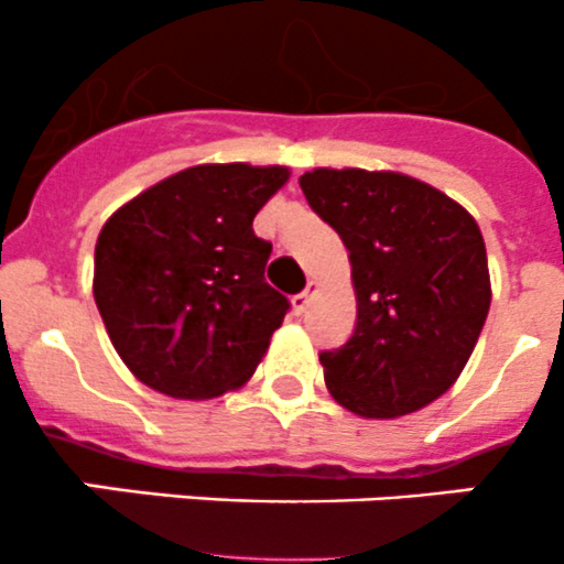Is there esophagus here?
Segmentation results:
<instances>
[{"instance_id":"34e87169","label":"esophagus","mask_w":564,"mask_h":564,"mask_svg":"<svg viewBox=\"0 0 564 564\" xmlns=\"http://www.w3.org/2000/svg\"><path fill=\"white\" fill-rule=\"evenodd\" d=\"M316 283L311 281L308 286H305V292H300V294H294L292 297V308H294V314H305V311H308V305H311V300H314V294H316Z\"/></svg>"}]
</instances>
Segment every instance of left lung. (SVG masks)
<instances>
[{"label":"left lung","mask_w":564,"mask_h":564,"mask_svg":"<svg viewBox=\"0 0 564 564\" xmlns=\"http://www.w3.org/2000/svg\"><path fill=\"white\" fill-rule=\"evenodd\" d=\"M300 187L349 250L357 297L351 338L318 355L329 395L371 420L429 406L456 384L491 305L480 226L398 172L314 169Z\"/></svg>","instance_id":"left-lung-1"}]
</instances>
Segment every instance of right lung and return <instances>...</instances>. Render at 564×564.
Masks as SVG:
<instances>
[{
	"label": "right lung",
	"mask_w": 564,
	"mask_h": 564,
	"mask_svg": "<svg viewBox=\"0 0 564 564\" xmlns=\"http://www.w3.org/2000/svg\"><path fill=\"white\" fill-rule=\"evenodd\" d=\"M286 166L204 163L117 209L95 246V303L139 382L185 401L242 388L289 300L264 281L253 218Z\"/></svg>",
	"instance_id": "obj_1"
}]
</instances>
